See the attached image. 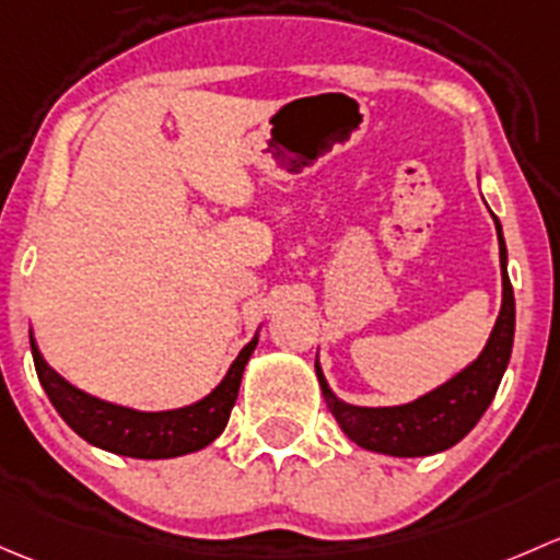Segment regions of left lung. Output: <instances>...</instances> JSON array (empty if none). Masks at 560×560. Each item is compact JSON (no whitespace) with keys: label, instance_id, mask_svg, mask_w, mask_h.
<instances>
[{"label":"left lung","instance_id":"obj_1","mask_svg":"<svg viewBox=\"0 0 560 560\" xmlns=\"http://www.w3.org/2000/svg\"><path fill=\"white\" fill-rule=\"evenodd\" d=\"M493 215V212H491ZM495 237H499L501 261V310L493 323L486 348L475 361H469L451 380L431 388L429 394L390 407H361L339 399L326 383L320 361L315 359V374L328 409L337 418L339 429L350 442L372 453L394 455V458H423L458 445L477 425L488 405L499 390L515 339V293L506 275V245L499 218L493 215Z\"/></svg>","mask_w":560,"mask_h":560}]
</instances>
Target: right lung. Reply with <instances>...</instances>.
Listing matches in <instances>:
<instances>
[{"label": "right lung", "mask_w": 560, "mask_h": 560, "mask_svg": "<svg viewBox=\"0 0 560 560\" xmlns=\"http://www.w3.org/2000/svg\"><path fill=\"white\" fill-rule=\"evenodd\" d=\"M258 331H261V326L256 328L250 342L240 350L229 372L223 374V380L210 394L201 396L194 405L159 409V412L115 405V401L91 396L89 390H80L78 385L61 377L54 366L45 364L34 337L32 359L39 385L48 394L50 405L65 418L69 429L83 436L89 445L115 455H126V458H177V455L201 451L223 434L234 401H237L242 372H245L247 361L258 345Z\"/></svg>", "instance_id": "1"}]
</instances>
